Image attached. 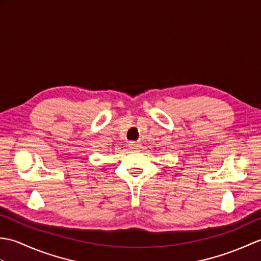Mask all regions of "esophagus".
<instances>
[{
  "label": "esophagus",
  "mask_w": 261,
  "mask_h": 261,
  "mask_svg": "<svg viewBox=\"0 0 261 261\" xmlns=\"http://www.w3.org/2000/svg\"><path fill=\"white\" fill-rule=\"evenodd\" d=\"M129 147H130L131 150H136V149H138V148L140 147V143L139 142H136V141H132V142H130Z\"/></svg>",
  "instance_id": "obj_1"
}]
</instances>
